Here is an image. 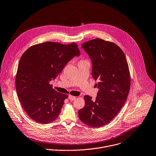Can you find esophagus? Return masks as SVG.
<instances>
[{
	"label": "esophagus",
	"instance_id": "esophagus-1",
	"mask_svg": "<svg viewBox=\"0 0 156 156\" xmlns=\"http://www.w3.org/2000/svg\"><path fill=\"white\" fill-rule=\"evenodd\" d=\"M76 97L74 96L69 95V96H68V99H69V100H71V101H74V100L76 99Z\"/></svg>",
	"mask_w": 156,
	"mask_h": 156
}]
</instances>
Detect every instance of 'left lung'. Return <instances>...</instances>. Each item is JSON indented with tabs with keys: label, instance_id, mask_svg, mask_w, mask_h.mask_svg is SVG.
Wrapping results in <instances>:
<instances>
[{
	"label": "left lung",
	"instance_id": "1",
	"mask_svg": "<svg viewBox=\"0 0 156 156\" xmlns=\"http://www.w3.org/2000/svg\"><path fill=\"white\" fill-rule=\"evenodd\" d=\"M92 62V76L99 88L96 100L84 96L85 106L78 112L79 119L87 126L100 127L109 123L127 100L130 79L128 64L121 49L100 38L82 44Z\"/></svg>",
	"mask_w": 156,
	"mask_h": 156
}]
</instances>
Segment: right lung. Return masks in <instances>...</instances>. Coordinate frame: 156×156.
Masks as SVG:
<instances>
[{"label": "right lung", "instance_id": "add662e5", "mask_svg": "<svg viewBox=\"0 0 156 156\" xmlns=\"http://www.w3.org/2000/svg\"><path fill=\"white\" fill-rule=\"evenodd\" d=\"M76 43L45 42L29 48L22 55L15 84L18 97L26 113L41 124L58 116L67 94L52 88L50 82L75 56L80 55Z\"/></svg>", "mask_w": 156, "mask_h": 156}]
</instances>
